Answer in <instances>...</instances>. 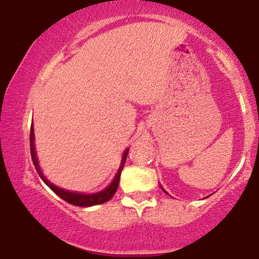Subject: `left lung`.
Returning <instances> with one entry per match:
<instances>
[{"mask_svg":"<svg viewBox=\"0 0 259 259\" xmlns=\"http://www.w3.org/2000/svg\"><path fill=\"white\" fill-rule=\"evenodd\" d=\"M161 189H162V187H161ZM162 191H164V192H165V193H167V192H166V191H165L164 189H162ZM167 194H168V193H167Z\"/></svg>","mask_w":259,"mask_h":259,"instance_id":"8db88e82","label":"left lung"}]
</instances>
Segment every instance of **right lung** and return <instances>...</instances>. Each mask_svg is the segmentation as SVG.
I'll return each instance as SVG.
<instances>
[{"label": "right lung", "instance_id": "1", "mask_svg": "<svg viewBox=\"0 0 259 259\" xmlns=\"http://www.w3.org/2000/svg\"><path fill=\"white\" fill-rule=\"evenodd\" d=\"M128 150H130V148H127V150L123 152L121 164H120V167L118 169V172H116L114 179H113V182L111 183V185H109L108 187H106L105 190L100 191V192L92 193V194L70 192V191L63 190V189H61V187L55 186L54 184L49 182V180L44 176V173H42L40 166H38V161H37V158H36V152H35L34 127H33V125H31V127H30V154H31V159H33L34 166H35V168H36L38 176H40V178L44 180L46 185L51 187V189L54 191V192L58 194V196L61 198V199H63L65 201H67V203H69L72 205H75V206L87 207V206H93V205L104 204V203H106V201H108L109 199H111L113 196H114L116 190H118L120 176H121V171L123 168V165H125L127 154H128Z\"/></svg>", "mask_w": 259, "mask_h": 259}]
</instances>
